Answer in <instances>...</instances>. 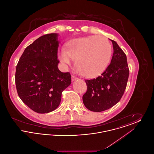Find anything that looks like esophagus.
<instances>
[{
  "instance_id": "34e87169",
  "label": "esophagus",
  "mask_w": 154,
  "mask_h": 154,
  "mask_svg": "<svg viewBox=\"0 0 154 154\" xmlns=\"http://www.w3.org/2000/svg\"><path fill=\"white\" fill-rule=\"evenodd\" d=\"M78 79V78L77 77H76L75 76H74V75H72V81H74L76 80H77Z\"/></svg>"
}]
</instances>
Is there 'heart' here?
Returning a JSON list of instances; mask_svg holds the SVG:
<instances>
[{"mask_svg":"<svg viewBox=\"0 0 154 154\" xmlns=\"http://www.w3.org/2000/svg\"><path fill=\"white\" fill-rule=\"evenodd\" d=\"M111 53V45L106 38L91 36L73 40L68 45L67 51L62 50L59 58L65 64H70L72 59L75 60V65L80 74L94 78L105 70Z\"/></svg>","mask_w":154,"mask_h":154,"instance_id":"obj_1","label":"heart"}]
</instances>
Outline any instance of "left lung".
Returning <instances> with one entry per match:
<instances>
[{
	"label": "left lung",
	"mask_w": 154,
	"mask_h": 154,
	"mask_svg": "<svg viewBox=\"0 0 154 154\" xmlns=\"http://www.w3.org/2000/svg\"><path fill=\"white\" fill-rule=\"evenodd\" d=\"M114 53L110 65L101 75L86 80L87 91L82 96L85 106L94 112L108 110L124 95L129 70L126 55L116 42L111 40Z\"/></svg>",
	"instance_id": "left-lung-1"
}]
</instances>
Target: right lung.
Instances as JSON below:
<instances>
[{
  "label": "right lung",
  "mask_w": 154,
  "mask_h": 154,
  "mask_svg": "<svg viewBox=\"0 0 154 154\" xmlns=\"http://www.w3.org/2000/svg\"><path fill=\"white\" fill-rule=\"evenodd\" d=\"M58 34L40 37L28 46L16 67L18 95L30 109L40 114L59 105L62 92L72 82L69 72L58 69Z\"/></svg>",
  "instance_id": "1"
}]
</instances>
